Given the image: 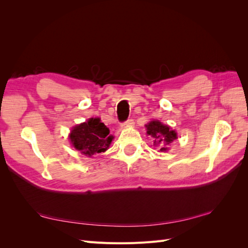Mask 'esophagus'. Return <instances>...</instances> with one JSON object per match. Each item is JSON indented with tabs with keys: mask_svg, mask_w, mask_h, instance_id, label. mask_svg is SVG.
<instances>
[{
	"mask_svg": "<svg viewBox=\"0 0 248 248\" xmlns=\"http://www.w3.org/2000/svg\"><path fill=\"white\" fill-rule=\"evenodd\" d=\"M134 122L132 119H128L127 121H125L124 123H122V127H130V126H133Z\"/></svg>",
	"mask_w": 248,
	"mask_h": 248,
	"instance_id": "34e87169",
	"label": "esophagus"
}]
</instances>
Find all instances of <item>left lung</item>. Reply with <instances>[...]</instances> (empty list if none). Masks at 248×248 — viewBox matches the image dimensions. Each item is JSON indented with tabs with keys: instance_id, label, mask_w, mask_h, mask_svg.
<instances>
[{
	"instance_id": "1",
	"label": "left lung",
	"mask_w": 248,
	"mask_h": 248,
	"mask_svg": "<svg viewBox=\"0 0 248 248\" xmlns=\"http://www.w3.org/2000/svg\"><path fill=\"white\" fill-rule=\"evenodd\" d=\"M147 133L154 139V145H160V151H167L168 145L177 139V132L172 130L170 126L162 124L158 120H154L146 125Z\"/></svg>"
}]
</instances>
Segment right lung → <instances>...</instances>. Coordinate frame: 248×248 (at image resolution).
<instances>
[{
  "instance_id": "1",
  "label": "right lung",
  "mask_w": 248,
  "mask_h": 248,
  "mask_svg": "<svg viewBox=\"0 0 248 248\" xmlns=\"http://www.w3.org/2000/svg\"><path fill=\"white\" fill-rule=\"evenodd\" d=\"M112 139L114 137L109 136V129L100 121V118H91L74 126L69 136L72 146L88 157L107 151Z\"/></svg>"
}]
</instances>
